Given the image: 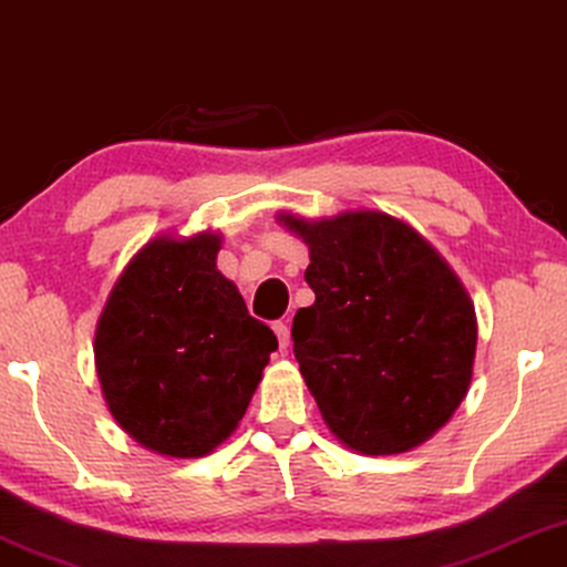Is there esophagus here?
Returning a JSON list of instances; mask_svg holds the SVG:
<instances>
[{"mask_svg":"<svg viewBox=\"0 0 567 567\" xmlns=\"http://www.w3.org/2000/svg\"><path fill=\"white\" fill-rule=\"evenodd\" d=\"M274 332H276V338H278V346H281V351H286V348H289V343H291L289 324H286V322H274Z\"/></svg>","mask_w":567,"mask_h":567,"instance_id":"obj_1","label":"esophagus"}]
</instances>
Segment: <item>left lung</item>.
Returning a JSON list of instances; mask_svg holds the SVG:
<instances>
[{"mask_svg": "<svg viewBox=\"0 0 567 567\" xmlns=\"http://www.w3.org/2000/svg\"><path fill=\"white\" fill-rule=\"evenodd\" d=\"M278 219L309 245L315 305L293 317L291 338L328 429L369 456L429 441L472 382L477 322L460 278L390 214Z\"/></svg>", "mask_w": 567, "mask_h": 567, "instance_id": "obj_1", "label": "left lung"}]
</instances>
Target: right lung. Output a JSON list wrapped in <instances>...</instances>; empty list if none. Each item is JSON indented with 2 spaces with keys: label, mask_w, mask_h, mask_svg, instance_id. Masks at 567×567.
<instances>
[{
  "label": "right lung",
  "mask_w": 567,
  "mask_h": 567,
  "mask_svg": "<svg viewBox=\"0 0 567 567\" xmlns=\"http://www.w3.org/2000/svg\"><path fill=\"white\" fill-rule=\"evenodd\" d=\"M221 237H157L136 252L100 315L95 367L107 408L152 452L193 460L243 421L274 330L216 270Z\"/></svg>",
  "instance_id": "1"
}]
</instances>
